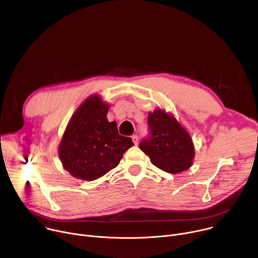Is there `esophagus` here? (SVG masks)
Masks as SVG:
<instances>
[{"instance_id": "34e87169", "label": "esophagus", "mask_w": 258, "mask_h": 258, "mask_svg": "<svg viewBox=\"0 0 258 258\" xmlns=\"http://www.w3.org/2000/svg\"><path fill=\"white\" fill-rule=\"evenodd\" d=\"M132 139H133V142H134V144H135V145H137V144L139 143V137H138V136H136V135H135V136H133V137H132Z\"/></svg>"}]
</instances>
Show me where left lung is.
Returning <instances> with one entry per match:
<instances>
[{"label": "left lung", "mask_w": 258, "mask_h": 258, "mask_svg": "<svg viewBox=\"0 0 258 258\" xmlns=\"http://www.w3.org/2000/svg\"><path fill=\"white\" fill-rule=\"evenodd\" d=\"M150 136L139 147L158 168L177 173L188 169L195 156L194 144L189 133L162 109L148 114Z\"/></svg>", "instance_id": "left-lung-1"}]
</instances>
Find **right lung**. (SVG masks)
Here are the masks:
<instances>
[{
    "instance_id": "1",
    "label": "right lung",
    "mask_w": 258,
    "mask_h": 258,
    "mask_svg": "<svg viewBox=\"0 0 258 258\" xmlns=\"http://www.w3.org/2000/svg\"><path fill=\"white\" fill-rule=\"evenodd\" d=\"M109 105L94 95L70 118L59 145V157L72 176L94 180L119 164L123 153L134 145L118 134L116 122L107 119Z\"/></svg>"
}]
</instances>
